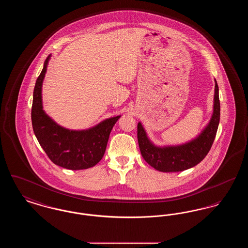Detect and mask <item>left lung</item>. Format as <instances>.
Returning a JSON list of instances; mask_svg holds the SVG:
<instances>
[{
	"label": "left lung",
	"mask_w": 248,
	"mask_h": 248,
	"mask_svg": "<svg viewBox=\"0 0 248 248\" xmlns=\"http://www.w3.org/2000/svg\"><path fill=\"white\" fill-rule=\"evenodd\" d=\"M212 117L200 135L185 144L158 147L151 141L141 124H138V140L144 160L161 172H179L198 165L209 153L220 119L218 86L215 80Z\"/></svg>",
	"instance_id": "1"
}]
</instances>
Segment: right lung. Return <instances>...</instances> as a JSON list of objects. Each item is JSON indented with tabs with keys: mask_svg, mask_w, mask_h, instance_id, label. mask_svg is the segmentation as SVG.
Wrapping results in <instances>:
<instances>
[{
	"mask_svg": "<svg viewBox=\"0 0 248 248\" xmlns=\"http://www.w3.org/2000/svg\"><path fill=\"white\" fill-rule=\"evenodd\" d=\"M49 55L36 81L31 108V122L36 138L49 159L63 168L81 170L93 167L103 157L113 125L120 115L106 119L86 130L66 129L43 109L42 86L46 73Z\"/></svg>",
	"mask_w": 248,
	"mask_h": 248,
	"instance_id": "obj_1",
	"label": "right lung"
}]
</instances>
